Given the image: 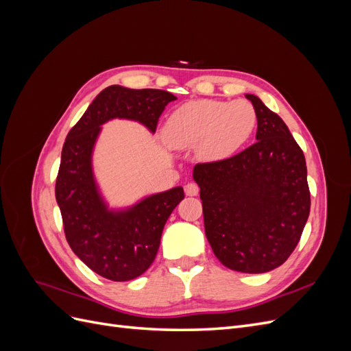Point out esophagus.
I'll return each instance as SVG.
<instances>
[{
  "instance_id": "obj_1",
  "label": "esophagus",
  "mask_w": 351,
  "mask_h": 351,
  "mask_svg": "<svg viewBox=\"0 0 351 351\" xmlns=\"http://www.w3.org/2000/svg\"><path fill=\"white\" fill-rule=\"evenodd\" d=\"M184 192L187 196H196L199 193V186L196 183H187L184 186Z\"/></svg>"
}]
</instances>
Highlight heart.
<instances>
[{
	"instance_id": "heart-1",
	"label": "heart",
	"mask_w": 351,
	"mask_h": 351,
	"mask_svg": "<svg viewBox=\"0 0 351 351\" xmlns=\"http://www.w3.org/2000/svg\"><path fill=\"white\" fill-rule=\"evenodd\" d=\"M256 121L253 105L244 99H199L182 105L169 115L164 137L177 149L199 146L202 156L218 159L239 149L250 137Z\"/></svg>"
}]
</instances>
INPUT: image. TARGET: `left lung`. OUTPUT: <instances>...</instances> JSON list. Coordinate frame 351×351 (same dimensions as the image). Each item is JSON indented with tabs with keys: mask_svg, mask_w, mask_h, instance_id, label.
<instances>
[{
	"mask_svg": "<svg viewBox=\"0 0 351 351\" xmlns=\"http://www.w3.org/2000/svg\"><path fill=\"white\" fill-rule=\"evenodd\" d=\"M258 115L256 142L237 155L195 165L205 234L224 267L272 271L289 259L311 212L306 159L278 114L246 95Z\"/></svg>",
	"mask_w": 351,
	"mask_h": 351,
	"instance_id": "obj_1",
	"label": "left lung"
}]
</instances>
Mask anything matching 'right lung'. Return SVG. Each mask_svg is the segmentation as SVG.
Returning a JSON list of instances; mask_svg holds the SVG:
<instances>
[{"mask_svg": "<svg viewBox=\"0 0 351 351\" xmlns=\"http://www.w3.org/2000/svg\"><path fill=\"white\" fill-rule=\"evenodd\" d=\"M177 99L161 89H104L73 125L62 146L56 182L64 234L71 250L101 277L129 281L151 267L167 219L184 199L182 187L154 195L125 212L107 210L92 176L90 155L101 124L130 119L156 130L168 102Z\"/></svg>", "mask_w": 351, "mask_h": 351, "instance_id": "1", "label": "right lung"}]
</instances>
